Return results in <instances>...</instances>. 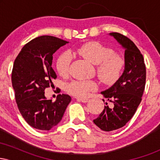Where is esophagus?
Returning <instances> with one entry per match:
<instances>
[{"label": "esophagus", "instance_id": "34e87169", "mask_svg": "<svg viewBox=\"0 0 160 160\" xmlns=\"http://www.w3.org/2000/svg\"><path fill=\"white\" fill-rule=\"evenodd\" d=\"M77 100H78V102H83V103H86V102H89V99L87 98H77Z\"/></svg>", "mask_w": 160, "mask_h": 160}]
</instances>
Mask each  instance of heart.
I'll list each match as a JSON object with an SVG mask.
<instances>
[{"label": "heart", "instance_id": "obj_1", "mask_svg": "<svg viewBox=\"0 0 160 160\" xmlns=\"http://www.w3.org/2000/svg\"><path fill=\"white\" fill-rule=\"evenodd\" d=\"M76 53L96 65L97 75L104 83L113 84L120 78L126 67L125 57L108 46L97 41H92L82 45L76 49ZM72 56L69 52L62 53L56 61V69L63 78L69 75ZM98 88L94 80H74L68 84L67 90L77 97H86Z\"/></svg>", "mask_w": 160, "mask_h": 160}]
</instances>
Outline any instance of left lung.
<instances>
[{"label": "left lung", "mask_w": 160, "mask_h": 160, "mask_svg": "<svg viewBox=\"0 0 160 160\" xmlns=\"http://www.w3.org/2000/svg\"><path fill=\"white\" fill-rule=\"evenodd\" d=\"M110 35L125 49L126 67L120 79L101 92L111 105L106 102L103 111L93 122L105 132L123 127L132 118L141 102L146 82V67L140 50L129 38L120 33L112 32Z\"/></svg>", "instance_id": "obj_1"}]
</instances>
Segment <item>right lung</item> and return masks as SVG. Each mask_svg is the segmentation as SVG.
I'll return each instance as SVG.
<instances>
[{
	"instance_id": "obj_1",
	"label": "right lung",
	"mask_w": 160,
	"mask_h": 160,
	"mask_svg": "<svg viewBox=\"0 0 160 160\" xmlns=\"http://www.w3.org/2000/svg\"><path fill=\"white\" fill-rule=\"evenodd\" d=\"M68 43L56 37H38L24 46L14 62L11 78L16 104L28 124L37 129L56 126L71 101L68 95H58L55 102L44 95L57 78L52 67L53 53Z\"/></svg>"
}]
</instances>
